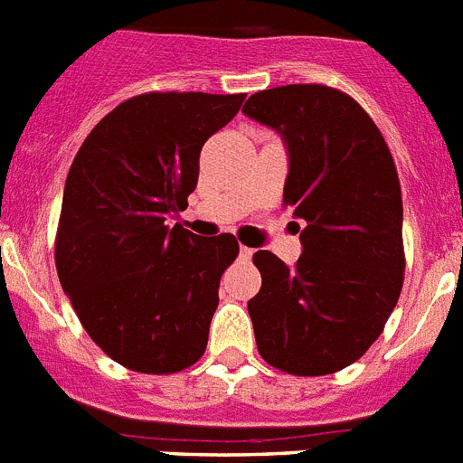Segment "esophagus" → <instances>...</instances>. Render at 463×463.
<instances>
[{
    "label": "esophagus",
    "instance_id": "esophagus-1",
    "mask_svg": "<svg viewBox=\"0 0 463 463\" xmlns=\"http://www.w3.org/2000/svg\"><path fill=\"white\" fill-rule=\"evenodd\" d=\"M239 257H241V260H250L252 250H250V248H245V245H241V248H239Z\"/></svg>",
    "mask_w": 463,
    "mask_h": 463
}]
</instances>
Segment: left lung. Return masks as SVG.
I'll list each match as a JSON object with an SVG mask.
<instances>
[{
	"label": "left lung",
	"instance_id": "left-lung-1",
	"mask_svg": "<svg viewBox=\"0 0 463 463\" xmlns=\"http://www.w3.org/2000/svg\"><path fill=\"white\" fill-rule=\"evenodd\" d=\"M243 113L285 141L282 203L306 224L292 269L269 250L252 257L261 273L248 301L257 350L285 373H336L383 334L403 288L394 159L369 113L326 85L264 90Z\"/></svg>",
	"mask_w": 463,
	"mask_h": 463
}]
</instances>
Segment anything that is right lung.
Segmentation results:
<instances>
[{"mask_svg":"<svg viewBox=\"0 0 463 463\" xmlns=\"http://www.w3.org/2000/svg\"><path fill=\"white\" fill-rule=\"evenodd\" d=\"M245 94L148 92L97 122L64 183L55 267L80 325L113 362L178 373L202 357L232 234L196 236L185 211L203 143Z\"/></svg>","mask_w":463,"mask_h":463,"instance_id":"add662e5","label":"right lung"}]
</instances>
